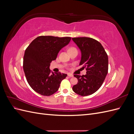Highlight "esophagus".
I'll list each match as a JSON object with an SVG mask.
<instances>
[{"instance_id":"obj_1","label":"esophagus","mask_w":134,"mask_h":134,"mask_svg":"<svg viewBox=\"0 0 134 134\" xmlns=\"http://www.w3.org/2000/svg\"><path fill=\"white\" fill-rule=\"evenodd\" d=\"M68 75L69 76V77H73V76H74V75H72V74H71V73H68Z\"/></svg>"}]
</instances>
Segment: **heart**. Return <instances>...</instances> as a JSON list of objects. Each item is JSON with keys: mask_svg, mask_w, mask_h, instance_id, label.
<instances>
[{"mask_svg": "<svg viewBox=\"0 0 134 134\" xmlns=\"http://www.w3.org/2000/svg\"><path fill=\"white\" fill-rule=\"evenodd\" d=\"M75 49H76V48H75V47H70L69 49V51H71V50H75Z\"/></svg>", "mask_w": 134, "mask_h": 134, "instance_id": "heart-1", "label": "heart"}]
</instances>
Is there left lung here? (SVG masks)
I'll return each instance as SVG.
<instances>
[{
    "label": "left lung",
    "mask_w": 134,
    "mask_h": 134,
    "mask_svg": "<svg viewBox=\"0 0 134 134\" xmlns=\"http://www.w3.org/2000/svg\"><path fill=\"white\" fill-rule=\"evenodd\" d=\"M72 40L82 53L79 65L87 70L86 75H74L78 82L72 87V90L82 96L92 94L99 90L108 73L107 54L101 43L92 38L75 37Z\"/></svg>",
    "instance_id": "1"
}]
</instances>
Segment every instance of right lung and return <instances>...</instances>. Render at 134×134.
I'll return each instance as SVG.
<instances>
[{"label": "right lung", "mask_w": 134, "mask_h": 134, "mask_svg": "<svg viewBox=\"0 0 134 134\" xmlns=\"http://www.w3.org/2000/svg\"><path fill=\"white\" fill-rule=\"evenodd\" d=\"M70 40V37L41 36L27 47L23 57V70L28 83L36 92L50 96L59 90L61 82L67 74L51 72L50 63Z\"/></svg>", "instance_id": "obj_1"}]
</instances>
